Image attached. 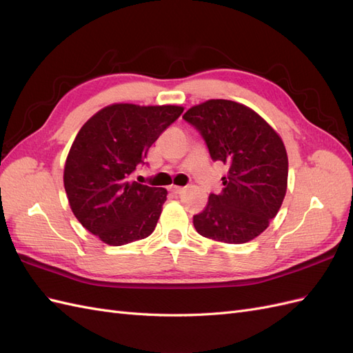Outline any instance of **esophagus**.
<instances>
[{
    "label": "esophagus",
    "mask_w": 353,
    "mask_h": 353,
    "mask_svg": "<svg viewBox=\"0 0 353 353\" xmlns=\"http://www.w3.org/2000/svg\"><path fill=\"white\" fill-rule=\"evenodd\" d=\"M184 187H176V185H172V187H170V191H172V193L174 194H183L184 193Z\"/></svg>",
    "instance_id": "1"
}]
</instances>
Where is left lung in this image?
<instances>
[{
  "instance_id": "left-lung-1",
  "label": "left lung",
  "mask_w": 353,
  "mask_h": 353,
  "mask_svg": "<svg viewBox=\"0 0 353 353\" xmlns=\"http://www.w3.org/2000/svg\"><path fill=\"white\" fill-rule=\"evenodd\" d=\"M205 141L213 162L228 166L223 188L193 216L203 237L243 244L258 237L279 213L287 190L285 147L272 128L245 105L209 100L183 116Z\"/></svg>"
}]
</instances>
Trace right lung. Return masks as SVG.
Masks as SVG:
<instances>
[{
  "instance_id": "right-lung-1",
  "label": "right lung",
  "mask_w": 353,
  "mask_h": 353,
  "mask_svg": "<svg viewBox=\"0 0 353 353\" xmlns=\"http://www.w3.org/2000/svg\"><path fill=\"white\" fill-rule=\"evenodd\" d=\"M183 110L179 105L112 104L95 113L74 138L63 178L70 209L105 244H128L154 231L168 191L131 181V175Z\"/></svg>"
}]
</instances>
